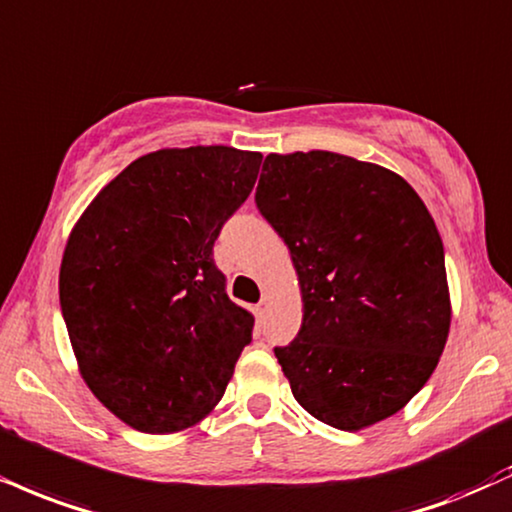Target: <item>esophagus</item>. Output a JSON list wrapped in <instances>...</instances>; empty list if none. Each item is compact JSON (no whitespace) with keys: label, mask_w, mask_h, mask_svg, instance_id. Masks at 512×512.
I'll return each instance as SVG.
<instances>
[{"label":"esophagus","mask_w":512,"mask_h":512,"mask_svg":"<svg viewBox=\"0 0 512 512\" xmlns=\"http://www.w3.org/2000/svg\"><path fill=\"white\" fill-rule=\"evenodd\" d=\"M269 305H272V300H269V293H264L260 303L255 305V315L260 317V319H262V317H267V312H269Z\"/></svg>","instance_id":"34e87169"}]
</instances>
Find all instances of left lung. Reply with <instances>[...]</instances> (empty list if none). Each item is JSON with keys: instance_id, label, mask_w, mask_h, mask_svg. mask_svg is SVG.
I'll list each match as a JSON object with an SVG mask.
<instances>
[{"instance_id": "8db88e82", "label": "left lung", "mask_w": 512, "mask_h": 512, "mask_svg": "<svg viewBox=\"0 0 512 512\" xmlns=\"http://www.w3.org/2000/svg\"><path fill=\"white\" fill-rule=\"evenodd\" d=\"M257 209L291 250L303 324L274 348L295 400L360 432L432 377L451 331L443 243L396 171L338 152L267 155Z\"/></svg>"}]
</instances>
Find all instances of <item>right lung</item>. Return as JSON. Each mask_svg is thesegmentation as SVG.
Listing matches in <instances>:
<instances>
[{"instance_id": "add662e5", "label": "right lung", "mask_w": 512, "mask_h": 512, "mask_svg": "<svg viewBox=\"0 0 512 512\" xmlns=\"http://www.w3.org/2000/svg\"><path fill=\"white\" fill-rule=\"evenodd\" d=\"M262 155L164 147L131 162L66 240L59 300L78 372L128 427L178 434L214 412L252 338L212 260Z\"/></svg>"}]
</instances>
